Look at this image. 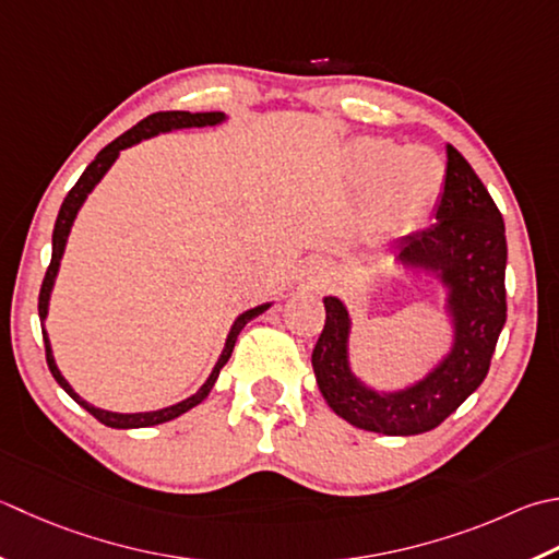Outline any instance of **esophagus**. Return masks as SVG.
<instances>
[{"mask_svg": "<svg viewBox=\"0 0 559 559\" xmlns=\"http://www.w3.org/2000/svg\"><path fill=\"white\" fill-rule=\"evenodd\" d=\"M302 278L308 283L310 288H324L326 283L332 281V271L330 264L324 259H310L308 264L302 269Z\"/></svg>", "mask_w": 559, "mask_h": 559, "instance_id": "obj_1", "label": "esophagus"}]
</instances>
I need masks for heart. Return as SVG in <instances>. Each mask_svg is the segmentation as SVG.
Segmentation results:
<instances>
[{"instance_id": "heart-1", "label": "heart", "mask_w": 559, "mask_h": 559, "mask_svg": "<svg viewBox=\"0 0 559 559\" xmlns=\"http://www.w3.org/2000/svg\"><path fill=\"white\" fill-rule=\"evenodd\" d=\"M352 171L358 186H373L380 215L412 223L439 201L445 181L443 162L426 147H400L385 138H358L352 145Z\"/></svg>"}]
</instances>
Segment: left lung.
Here are the masks:
<instances>
[{"label":"left lung","instance_id":"8db88e82","mask_svg":"<svg viewBox=\"0 0 559 559\" xmlns=\"http://www.w3.org/2000/svg\"><path fill=\"white\" fill-rule=\"evenodd\" d=\"M436 223L402 237L392 264L429 276L443 290L451 332L448 352L417 380L378 390L352 368V314L326 295V322L312 352L322 397L356 429L385 436L431 431L483 385L497 338L507 322V235L485 183L453 145H445V181Z\"/></svg>","mask_w":559,"mask_h":559}]
</instances>
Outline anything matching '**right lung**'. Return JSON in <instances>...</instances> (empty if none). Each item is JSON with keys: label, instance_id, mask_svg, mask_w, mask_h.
Masks as SVG:
<instances>
[{"label": "right lung", "instance_id": "1", "mask_svg": "<svg viewBox=\"0 0 559 559\" xmlns=\"http://www.w3.org/2000/svg\"><path fill=\"white\" fill-rule=\"evenodd\" d=\"M227 116L223 111H205V114H191V111H159V114H152L147 118H142L140 123L135 128H130L128 133H123L120 138H116L114 142H108V145L98 152L96 159L90 164V167L84 169V174L80 177V181H76L72 186V191L68 193V199L62 201L60 205V213H58V221H55V229H52V259H50V266L46 271V278H43V286H40V295H38V314H40V326H43V342H46V360H48V368L52 378L58 380V385L68 392V395L80 404V407H84L86 412L92 414V417H96L102 424L111 426V429H145V426H157V424H164V421H171L181 417L183 412L193 409L195 404H201L207 395H211V390L215 385L217 376H221L223 366L229 360V356H233V348H235V342L239 332L245 330V324L249 320H254V317H259L261 312H266L271 302H261L257 305V308H249L245 310L242 314H237V320L233 322V326H229V334L225 338V348L221 358H217L215 368L211 370V376H207V380L203 382V385L193 392L191 397H186L177 404H169V407H162V409H152V412H108V409H102V407H94V404H90L86 400H82L80 395H76L74 388L70 385L68 380H64V376L60 373L58 364H55V356H52V346H50V336L46 332V317H48V308H50V295H52V288H55V278H58V271H60V261H62V254H64V247H68V239H70V233H72V225H74V217L76 213L82 211L84 201L90 199V193L96 189V183L102 181L106 177V171L114 167V162L118 159V155L128 147L138 145V142L147 140V138H155L159 133H171V130H183V128H205V126H221L225 123Z\"/></svg>", "mask_w": 559, "mask_h": 559}]
</instances>
